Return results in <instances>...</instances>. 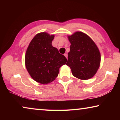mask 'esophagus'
<instances>
[{
	"mask_svg": "<svg viewBox=\"0 0 120 120\" xmlns=\"http://www.w3.org/2000/svg\"><path fill=\"white\" fill-rule=\"evenodd\" d=\"M64 56H65V57H66L67 59V57H68V54L67 53H64Z\"/></svg>",
	"mask_w": 120,
	"mask_h": 120,
	"instance_id": "1",
	"label": "esophagus"
}]
</instances>
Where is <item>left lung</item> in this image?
<instances>
[{
    "label": "left lung",
    "mask_w": 120,
    "mask_h": 120,
    "mask_svg": "<svg viewBox=\"0 0 120 120\" xmlns=\"http://www.w3.org/2000/svg\"><path fill=\"white\" fill-rule=\"evenodd\" d=\"M68 38L71 45L66 65L77 78L87 80L92 78L100 66L101 57L98 47L82 32H76Z\"/></svg>",
    "instance_id": "1"
}]
</instances>
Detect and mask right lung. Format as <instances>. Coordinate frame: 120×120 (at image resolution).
I'll use <instances>...</instances> for the list:
<instances>
[{"label": "right lung", "mask_w": 120, "mask_h": 120, "mask_svg": "<svg viewBox=\"0 0 120 120\" xmlns=\"http://www.w3.org/2000/svg\"><path fill=\"white\" fill-rule=\"evenodd\" d=\"M54 35L46 32L36 34L26 50L25 63L28 74L40 84H48L56 78L67 59L52 45Z\"/></svg>", "instance_id": "right-lung-1"}]
</instances>
